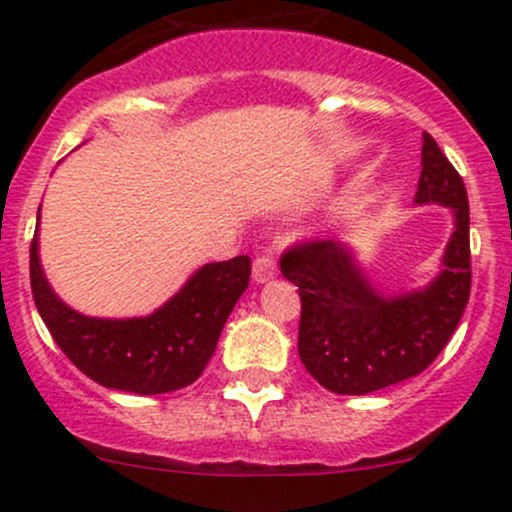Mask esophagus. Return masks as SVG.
I'll list each match as a JSON object with an SVG mask.
<instances>
[{
	"instance_id": "obj_1",
	"label": "esophagus",
	"mask_w": 512,
	"mask_h": 512,
	"mask_svg": "<svg viewBox=\"0 0 512 512\" xmlns=\"http://www.w3.org/2000/svg\"><path fill=\"white\" fill-rule=\"evenodd\" d=\"M274 277H277V262H274V257L257 255L255 262H252V279H255L257 284H265Z\"/></svg>"
}]
</instances>
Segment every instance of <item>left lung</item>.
I'll list each match as a JSON object with an SVG mask.
<instances>
[{
  "label": "left lung",
  "mask_w": 512,
  "mask_h": 512,
  "mask_svg": "<svg viewBox=\"0 0 512 512\" xmlns=\"http://www.w3.org/2000/svg\"><path fill=\"white\" fill-rule=\"evenodd\" d=\"M414 203L444 206L454 218L439 272L424 287L385 292L348 242H306L282 257L301 297L299 358L336 395H368L422 373L469 304V196L427 132Z\"/></svg>",
  "instance_id": "obj_1"
}]
</instances>
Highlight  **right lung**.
<instances>
[{
  "mask_svg": "<svg viewBox=\"0 0 512 512\" xmlns=\"http://www.w3.org/2000/svg\"><path fill=\"white\" fill-rule=\"evenodd\" d=\"M31 242V292L53 341L90 380L134 395H164L201 378L230 311L250 284V257L198 267L147 316L102 319L75 311L53 292Z\"/></svg>",
  "mask_w": 512,
  "mask_h": 512,
  "instance_id": "1",
  "label": "right lung"
}]
</instances>
